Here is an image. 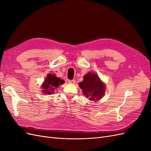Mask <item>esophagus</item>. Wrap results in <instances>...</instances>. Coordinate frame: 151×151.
<instances>
[{"label":"esophagus","mask_w":151,"mask_h":151,"mask_svg":"<svg viewBox=\"0 0 151 151\" xmlns=\"http://www.w3.org/2000/svg\"><path fill=\"white\" fill-rule=\"evenodd\" d=\"M68 83H70V84H75L76 83V81L74 79H72V80H68Z\"/></svg>","instance_id":"1"}]
</instances>
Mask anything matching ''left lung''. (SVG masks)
Returning a JSON list of instances; mask_svg holds the SVG:
<instances>
[{"label":"left lung","instance_id":"left-lung-1","mask_svg":"<svg viewBox=\"0 0 151 151\" xmlns=\"http://www.w3.org/2000/svg\"><path fill=\"white\" fill-rule=\"evenodd\" d=\"M79 86L86 96L92 101L101 99L104 93V85L97 75L92 73L85 75L84 80L79 84Z\"/></svg>","mask_w":151,"mask_h":151}]
</instances>
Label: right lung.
<instances>
[{
    "label": "right lung",
    "instance_id": "right-lung-1",
    "mask_svg": "<svg viewBox=\"0 0 151 151\" xmlns=\"http://www.w3.org/2000/svg\"><path fill=\"white\" fill-rule=\"evenodd\" d=\"M64 81L60 78L57 77L55 75L48 74L46 79L42 84V88H43V92L45 94H50L53 93V91L57 88L60 84H62Z\"/></svg>",
    "mask_w": 151,
    "mask_h": 151
}]
</instances>
